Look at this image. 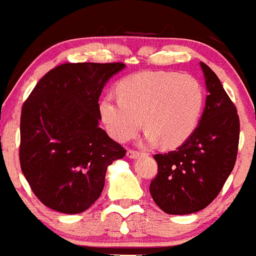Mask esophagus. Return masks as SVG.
<instances>
[{
  "instance_id": "34e87169",
  "label": "esophagus",
  "mask_w": 256,
  "mask_h": 256,
  "mask_svg": "<svg viewBox=\"0 0 256 256\" xmlns=\"http://www.w3.org/2000/svg\"><path fill=\"white\" fill-rule=\"evenodd\" d=\"M140 154V153L137 152V150H126V157L130 158V160H134V158H137Z\"/></svg>"
}]
</instances>
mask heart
<instances>
[{
	"mask_svg": "<svg viewBox=\"0 0 256 256\" xmlns=\"http://www.w3.org/2000/svg\"><path fill=\"white\" fill-rule=\"evenodd\" d=\"M119 98L106 96L99 104L106 130L119 142L132 140L143 124L144 143L176 148L196 130L204 108V89L191 75L142 72L118 84Z\"/></svg>",
	"mask_w": 256,
	"mask_h": 256,
	"instance_id": "heart-1",
	"label": "heart"
}]
</instances>
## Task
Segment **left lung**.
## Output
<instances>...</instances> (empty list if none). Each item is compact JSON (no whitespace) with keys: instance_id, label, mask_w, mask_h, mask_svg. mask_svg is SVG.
<instances>
[{"instance_id":"obj_1","label":"left lung","mask_w":256,"mask_h":256,"mask_svg":"<svg viewBox=\"0 0 256 256\" xmlns=\"http://www.w3.org/2000/svg\"><path fill=\"white\" fill-rule=\"evenodd\" d=\"M206 102L198 126L176 150L156 154L157 177L150 192L158 208L170 215L205 208L230 176L238 154L240 123L235 106L215 72L200 62Z\"/></svg>"}]
</instances>
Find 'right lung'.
I'll use <instances>...</instances> for the list:
<instances>
[{
  "mask_svg": "<svg viewBox=\"0 0 256 256\" xmlns=\"http://www.w3.org/2000/svg\"><path fill=\"white\" fill-rule=\"evenodd\" d=\"M122 62L62 64L36 84L21 112V170L48 208L80 214L96 202L106 168L126 154L99 126V96Z\"/></svg>",
  "mask_w": 256,
  "mask_h": 256,
  "instance_id": "1",
  "label": "right lung"
}]
</instances>
